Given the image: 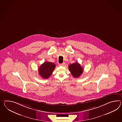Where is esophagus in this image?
<instances>
[{
	"instance_id": "obj_1",
	"label": "esophagus",
	"mask_w": 122,
	"mask_h": 122,
	"mask_svg": "<svg viewBox=\"0 0 122 122\" xmlns=\"http://www.w3.org/2000/svg\"><path fill=\"white\" fill-rule=\"evenodd\" d=\"M65 64V62H63L62 63H61V64H59V65L62 66H63Z\"/></svg>"
}]
</instances>
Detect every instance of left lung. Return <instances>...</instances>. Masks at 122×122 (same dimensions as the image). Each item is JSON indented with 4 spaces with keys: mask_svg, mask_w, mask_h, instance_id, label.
<instances>
[{
    "mask_svg": "<svg viewBox=\"0 0 122 122\" xmlns=\"http://www.w3.org/2000/svg\"><path fill=\"white\" fill-rule=\"evenodd\" d=\"M69 69L73 77L75 78L80 77L83 73V69L79 63L76 62L69 66Z\"/></svg>",
    "mask_w": 122,
    "mask_h": 122,
    "instance_id": "1",
    "label": "left lung"
}]
</instances>
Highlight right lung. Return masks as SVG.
I'll use <instances>...</instances> for the list:
<instances>
[{"label":"right lung","mask_w":122,"mask_h":122,"mask_svg":"<svg viewBox=\"0 0 122 122\" xmlns=\"http://www.w3.org/2000/svg\"><path fill=\"white\" fill-rule=\"evenodd\" d=\"M56 65L53 63L45 62L39 67V74L43 78H48L50 77Z\"/></svg>","instance_id":"1"}]
</instances>
